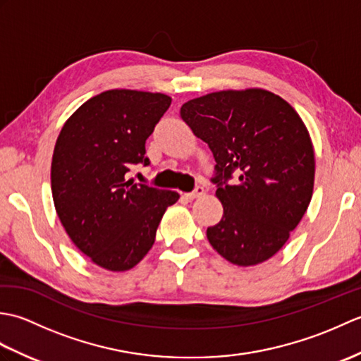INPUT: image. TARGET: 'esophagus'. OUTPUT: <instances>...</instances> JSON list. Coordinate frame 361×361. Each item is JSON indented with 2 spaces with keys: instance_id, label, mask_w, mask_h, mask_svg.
<instances>
[{
  "instance_id": "34e87169",
  "label": "esophagus",
  "mask_w": 361,
  "mask_h": 361,
  "mask_svg": "<svg viewBox=\"0 0 361 361\" xmlns=\"http://www.w3.org/2000/svg\"><path fill=\"white\" fill-rule=\"evenodd\" d=\"M204 194V188L203 186H197L192 192H188V194H185V197L188 198V200H195V198H198V197H202Z\"/></svg>"
}]
</instances>
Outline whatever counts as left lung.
Segmentation results:
<instances>
[{
	"mask_svg": "<svg viewBox=\"0 0 361 361\" xmlns=\"http://www.w3.org/2000/svg\"><path fill=\"white\" fill-rule=\"evenodd\" d=\"M181 119L209 145L224 217L206 235L220 256L248 267L288 240L309 208L315 153L293 106L270 91H217L186 102ZM240 176L234 185L228 180Z\"/></svg>",
	"mask_w": 361,
	"mask_h": 361,
	"instance_id": "obj_1",
	"label": "left lung"
}]
</instances>
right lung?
<instances>
[{"label":"right lung","instance_id":"1","mask_svg":"<svg viewBox=\"0 0 361 361\" xmlns=\"http://www.w3.org/2000/svg\"><path fill=\"white\" fill-rule=\"evenodd\" d=\"M161 93L109 90L80 105L60 132L51 166L57 216L83 255L126 271L147 255L173 190L127 180L149 166L145 141L171 106Z\"/></svg>","mask_w":361,"mask_h":361}]
</instances>
